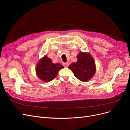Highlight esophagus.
Returning a JSON list of instances; mask_svg holds the SVG:
<instances>
[{
    "label": "esophagus",
    "mask_w": 130,
    "mask_h": 130,
    "mask_svg": "<svg viewBox=\"0 0 130 130\" xmlns=\"http://www.w3.org/2000/svg\"><path fill=\"white\" fill-rule=\"evenodd\" d=\"M63 66L64 67H67L68 66H69V63H64L63 64Z\"/></svg>",
    "instance_id": "1"
}]
</instances>
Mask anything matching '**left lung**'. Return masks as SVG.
Returning a JSON list of instances; mask_svg holds the SVG:
<instances>
[{"label": "left lung", "instance_id": "obj_1", "mask_svg": "<svg viewBox=\"0 0 130 130\" xmlns=\"http://www.w3.org/2000/svg\"><path fill=\"white\" fill-rule=\"evenodd\" d=\"M77 61L69 66L74 76L82 82H87L96 72L94 60L89 53L80 52L77 56Z\"/></svg>", "mask_w": 130, "mask_h": 130}]
</instances>
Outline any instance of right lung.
<instances>
[{"label": "right lung", "instance_id": "obj_1", "mask_svg": "<svg viewBox=\"0 0 130 130\" xmlns=\"http://www.w3.org/2000/svg\"><path fill=\"white\" fill-rule=\"evenodd\" d=\"M63 68V66L59 63H53L52 60L45 55L38 62L36 71L40 79L48 82L55 78L58 71Z\"/></svg>", "mask_w": 130, "mask_h": 130}]
</instances>
